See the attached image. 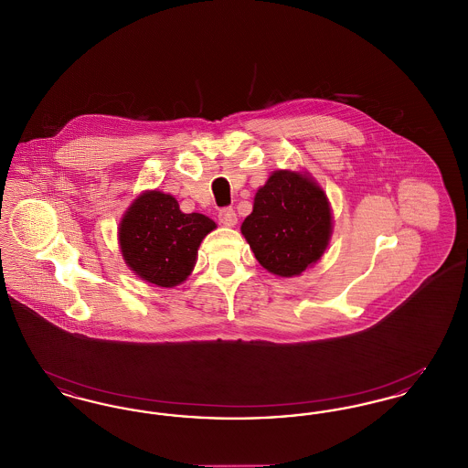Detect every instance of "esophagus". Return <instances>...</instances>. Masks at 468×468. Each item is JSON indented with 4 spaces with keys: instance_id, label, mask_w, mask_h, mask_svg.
<instances>
[{
    "instance_id": "34e87169",
    "label": "esophagus",
    "mask_w": 468,
    "mask_h": 468,
    "mask_svg": "<svg viewBox=\"0 0 468 468\" xmlns=\"http://www.w3.org/2000/svg\"><path fill=\"white\" fill-rule=\"evenodd\" d=\"M219 223L224 224V226H235L237 224V214H235V210L233 208H223V210H219Z\"/></svg>"
}]
</instances>
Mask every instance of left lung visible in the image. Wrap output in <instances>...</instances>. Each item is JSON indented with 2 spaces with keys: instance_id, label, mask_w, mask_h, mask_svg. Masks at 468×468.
<instances>
[{
  "instance_id": "left-lung-1",
  "label": "left lung",
  "mask_w": 468,
  "mask_h": 468,
  "mask_svg": "<svg viewBox=\"0 0 468 468\" xmlns=\"http://www.w3.org/2000/svg\"><path fill=\"white\" fill-rule=\"evenodd\" d=\"M240 229L261 267L294 277L317 263L328 247L330 201L307 174L277 170L258 189Z\"/></svg>"
}]
</instances>
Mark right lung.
<instances>
[{"instance_id": "1", "label": "right lung", "mask_w": 468, "mask_h": 468, "mask_svg": "<svg viewBox=\"0 0 468 468\" xmlns=\"http://www.w3.org/2000/svg\"><path fill=\"white\" fill-rule=\"evenodd\" d=\"M216 228L207 216L184 214L172 195L145 191L119 224L126 265L159 288H174L191 275L201 240Z\"/></svg>"}]
</instances>
